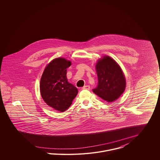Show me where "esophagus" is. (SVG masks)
Here are the masks:
<instances>
[{
    "label": "esophagus",
    "instance_id": "34e87169",
    "mask_svg": "<svg viewBox=\"0 0 160 160\" xmlns=\"http://www.w3.org/2000/svg\"><path fill=\"white\" fill-rule=\"evenodd\" d=\"M89 89H90L89 86H85L81 88V90H89Z\"/></svg>",
    "mask_w": 160,
    "mask_h": 160
}]
</instances>
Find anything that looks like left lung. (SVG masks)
<instances>
[{
  "label": "left lung",
  "instance_id": "left-lung-1",
  "mask_svg": "<svg viewBox=\"0 0 160 160\" xmlns=\"http://www.w3.org/2000/svg\"><path fill=\"white\" fill-rule=\"evenodd\" d=\"M98 84L93 92L107 102L116 100L125 91L126 81L124 72L114 59L104 55L95 65Z\"/></svg>",
  "mask_w": 160,
  "mask_h": 160
}]
</instances>
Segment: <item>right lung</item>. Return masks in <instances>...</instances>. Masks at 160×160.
<instances>
[{"label": "right lung", "instance_id": "add662e5", "mask_svg": "<svg viewBox=\"0 0 160 160\" xmlns=\"http://www.w3.org/2000/svg\"><path fill=\"white\" fill-rule=\"evenodd\" d=\"M71 62L63 57L52 60L44 70L40 81V92L46 104L63 112L72 104L78 90L68 81L67 68Z\"/></svg>", "mask_w": 160, "mask_h": 160}]
</instances>
